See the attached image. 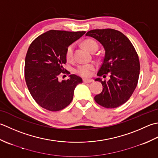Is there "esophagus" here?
Instances as JSON below:
<instances>
[{"instance_id": "esophagus-1", "label": "esophagus", "mask_w": 158, "mask_h": 158, "mask_svg": "<svg viewBox=\"0 0 158 158\" xmlns=\"http://www.w3.org/2000/svg\"><path fill=\"white\" fill-rule=\"evenodd\" d=\"M93 82V80L92 79H83V82L85 83H91Z\"/></svg>"}]
</instances>
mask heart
Here are the masks:
<instances>
[{
    "mask_svg": "<svg viewBox=\"0 0 158 158\" xmlns=\"http://www.w3.org/2000/svg\"><path fill=\"white\" fill-rule=\"evenodd\" d=\"M82 45L89 52H93L97 51L98 44L95 40L91 39H87L82 42ZM66 59L68 61H72L73 59V45L70 46L67 48L65 52ZM95 69V65L93 64H84L79 65L76 70V73L82 77H89L91 75V73Z\"/></svg>",
    "mask_w": 158,
    "mask_h": 158,
    "instance_id": "obj_1",
    "label": "heart"
}]
</instances>
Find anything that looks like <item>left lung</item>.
<instances>
[{"mask_svg":"<svg viewBox=\"0 0 158 158\" xmlns=\"http://www.w3.org/2000/svg\"><path fill=\"white\" fill-rule=\"evenodd\" d=\"M86 35L98 40L105 50L97 75L103 78L110 75L108 81H102L100 78L95 80L104 87L101 93L95 96V101L104 108H117L130 99L137 86L140 74L137 52L129 39L118 31L95 29Z\"/></svg>","mask_w":158,"mask_h":158,"instance_id":"left-lung-1","label":"left lung"}]
</instances>
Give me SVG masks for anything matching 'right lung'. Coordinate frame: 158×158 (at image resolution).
I'll list each match as a JSON object with an SVG mask.
<instances>
[{"label": "right lung", "instance_id": "add662e5", "mask_svg": "<svg viewBox=\"0 0 158 158\" xmlns=\"http://www.w3.org/2000/svg\"><path fill=\"white\" fill-rule=\"evenodd\" d=\"M85 31L50 30L31 43L25 58L24 77L35 101L50 111H59L73 99L76 86L82 82L80 77L72 74L67 80L59 81L65 52L71 44L85 34Z\"/></svg>", "mask_w": 158, "mask_h": 158}]
</instances>
